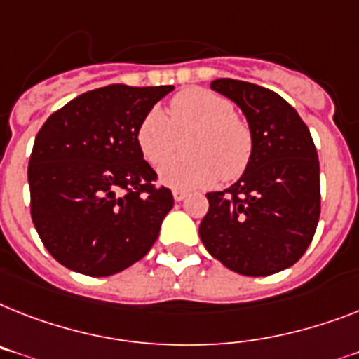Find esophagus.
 Returning a JSON list of instances; mask_svg holds the SVG:
<instances>
[{"label": "esophagus", "instance_id": "1", "mask_svg": "<svg viewBox=\"0 0 359 359\" xmlns=\"http://www.w3.org/2000/svg\"><path fill=\"white\" fill-rule=\"evenodd\" d=\"M172 196H174V200H176V201H182V200H185V198H187V191H180V189H174Z\"/></svg>", "mask_w": 359, "mask_h": 359}]
</instances>
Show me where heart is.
I'll use <instances>...</instances> for the list:
<instances>
[{"instance_id": "heart-1", "label": "heart", "mask_w": 359, "mask_h": 359, "mask_svg": "<svg viewBox=\"0 0 359 359\" xmlns=\"http://www.w3.org/2000/svg\"><path fill=\"white\" fill-rule=\"evenodd\" d=\"M193 130L186 151L192 156L163 165L159 180L165 185L192 191L218 180L235 182L251 161L253 137L250 126L235 115L229 99L205 88H187L176 93L168 106L150 109L137 126V144L150 165L158 167L177 147V135Z\"/></svg>"}]
</instances>
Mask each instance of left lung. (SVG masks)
<instances>
[{
    "label": "left lung",
    "instance_id": "1",
    "mask_svg": "<svg viewBox=\"0 0 359 359\" xmlns=\"http://www.w3.org/2000/svg\"><path fill=\"white\" fill-rule=\"evenodd\" d=\"M211 88L244 111L253 154L238 182L207 192L200 238L236 273L273 275L303 257L318 227V150L295 108L275 91L233 79L212 80Z\"/></svg>",
    "mask_w": 359,
    "mask_h": 359
}]
</instances>
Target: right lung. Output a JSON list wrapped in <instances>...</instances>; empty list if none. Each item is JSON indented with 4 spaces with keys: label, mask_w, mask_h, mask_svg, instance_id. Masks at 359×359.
Returning <instances> with one entry per match:
<instances>
[{
    "label": "right lung",
    "mask_w": 359,
    "mask_h": 359,
    "mask_svg": "<svg viewBox=\"0 0 359 359\" xmlns=\"http://www.w3.org/2000/svg\"><path fill=\"white\" fill-rule=\"evenodd\" d=\"M174 86L109 84L49 117L29 159L31 216L62 266L108 277L150 251L172 209L170 189L143 159L137 126Z\"/></svg>",
    "instance_id": "1"
}]
</instances>
